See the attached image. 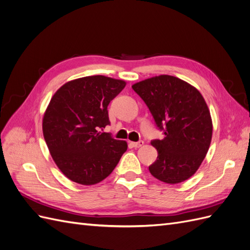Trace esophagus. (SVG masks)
<instances>
[{
	"label": "esophagus",
	"instance_id": "obj_1",
	"mask_svg": "<svg viewBox=\"0 0 250 250\" xmlns=\"http://www.w3.org/2000/svg\"><path fill=\"white\" fill-rule=\"evenodd\" d=\"M144 145L143 141H139V142H131V146L134 148H140Z\"/></svg>",
	"mask_w": 250,
	"mask_h": 250
}]
</instances>
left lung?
Wrapping results in <instances>:
<instances>
[{"mask_svg":"<svg viewBox=\"0 0 250 250\" xmlns=\"http://www.w3.org/2000/svg\"><path fill=\"white\" fill-rule=\"evenodd\" d=\"M132 88L146 103L163 140L151 141L157 160L149 171L166 184H179L198 170L213 134L208 105L199 90L169 75L140 81Z\"/></svg>","mask_w":250,"mask_h":250,"instance_id":"1","label":"left lung"}]
</instances>
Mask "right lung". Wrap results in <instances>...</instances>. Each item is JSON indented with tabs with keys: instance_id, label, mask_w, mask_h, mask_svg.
Masks as SVG:
<instances>
[{
	"instance_id": "1",
	"label": "right lung",
	"mask_w": 250,
	"mask_h": 250,
	"mask_svg": "<svg viewBox=\"0 0 250 250\" xmlns=\"http://www.w3.org/2000/svg\"><path fill=\"white\" fill-rule=\"evenodd\" d=\"M102 75L66 82L52 97L42 119L44 141L59 170L90 186L106 178L127 150L125 141L101 132L110 124L107 106L125 87Z\"/></svg>"
}]
</instances>
